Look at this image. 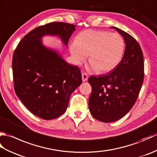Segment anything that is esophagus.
<instances>
[{
  "mask_svg": "<svg viewBox=\"0 0 157 157\" xmlns=\"http://www.w3.org/2000/svg\"><path fill=\"white\" fill-rule=\"evenodd\" d=\"M82 81H83V82H86V81L88 80V76L87 74H86V73H82Z\"/></svg>",
  "mask_w": 157,
  "mask_h": 157,
  "instance_id": "obj_1",
  "label": "esophagus"
}]
</instances>
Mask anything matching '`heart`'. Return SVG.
<instances>
[{
    "label": "heart",
    "instance_id": "heart-1",
    "mask_svg": "<svg viewBox=\"0 0 157 157\" xmlns=\"http://www.w3.org/2000/svg\"><path fill=\"white\" fill-rule=\"evenodd\" d=\"M73 63L80 65L88 57L89 69L107 73L121 62L125 51V42L117 33L87 29L77 36L69 45Z\"/></svg>",
    "mask_w": 157,
    "mask_h": 157
}]
</instances>
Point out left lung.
Here are the masks:
<instances>
[{"instance_id":"8db88e82","label":"left lung","mask_w":157,"mask_h":157,"mask_svg":"<svg viewBox=\"0 0 157 157\" xmlns=\"http://www.w3.org/2000/svg\"><path fill=\"white\" fill-rule=\"evenodd\" d=\"M125 40V52L115 69L102 76H91L89 110L102 122L117 121L134 106L144 80V59L140 46L134 38L117 28L111 27Z\"/></svg>"}]
</instances>
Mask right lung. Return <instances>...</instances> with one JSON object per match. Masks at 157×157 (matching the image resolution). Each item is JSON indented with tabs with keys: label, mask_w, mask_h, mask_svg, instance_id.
<instances>
[{
	"label": "right lung",
	"mask_w": 157,
	"mask_h": 157,
	"mask_svg": "<svg viewBox=\"0 0 157 157\" xmlns=\"http://www.w3.org/2000/svg\"><path fill=\"white\" fill-rule=\"evenodd\" d=\"M75 25L52 22L33 29L15 50L12 68L17 96L33 114L45 120L57 118L68 106L72 92L82 84L77 66L68 64L55 49L42 43L45 36H59L65 46Z\"/></svg>",
	"instance_id": "obj_1"
}]
</instances>
